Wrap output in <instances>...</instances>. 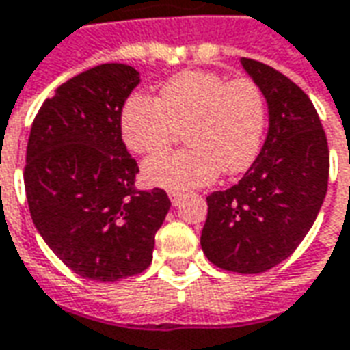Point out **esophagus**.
<instances>
[{
    "label": "esophagus",
    "instance_id": "obj_1",
    "mask_svg": "<svg viewBox=\"0 0 350 350\" xmlns=\"http://www.w3.org/2000/svg\"><path fill=\"white\" fill-rule=\"evenodd\" d=\"M168 199H170V202L176 206V204H180V200H182V193L168 191Z\"/></svg>",
    "mask_w": 350,
    "mask_h": 350
}]
</instances>
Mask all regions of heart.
I'll return each instance as SVG.
<instances>
[{
  "instance_id": "heart-1",
  "label": "heart",
  "mask_w": 350,
  "mask_h": 350,
  "mask_svg": "<svg viewBox=\"0 0 350 350\" xmlns=\"http://www.w3.org/2000/svg\"><path fill=\"white\" fill-rule=\"evenodd\" d=\"M124 146L138 155L168 150L185 129L187 150L146 161L144 178L153 185L185 191L210 183L219 170L241 174L261 150L267 102L250 77L229 79L216 72H182L170 77L157 100L129 96L121 109Z\"/></svg>"
}]
</instances>
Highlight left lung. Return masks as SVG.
Wrapping results in <instances>:
<instances>
[{
  "mask_svg": "<svg viewBox=\"0 0 350 350\" xmlns=\"http://www.w3.org/2000/svg\"><path fill=\"white\" fill-rule=\"evenodd\" d=\"M269 106V133L243 180L206 197L200 246L214 265L254 275L290 258L328 191L326 133L309 96L275 68L243 58Z\"/></svg>",
  "mask_w": 350,
  "mask_h": 350,
  "instance_id": "left-lung-1",
  "label": "left lung"
}]
</instances>
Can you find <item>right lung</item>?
<instances>
[{
    "label": "right lung",
    "mask_w": 350,
    "mask_h": 350,
    "mask_svg": "<svg viewBox=\"0 0 350 350\" xmlns=\"http://www.w3.org/2000/svg\"><path fill=\"white\" fill-rule=\"evenodd\" d=\"M140 83L126 64H100L62 83L33 119L24 187L33 226L73 273L113 282L150 267L170 208L165 189H138L121 136L124 100Z\"/></svg>",
    "instance_id": "1"
}]
</instances>
